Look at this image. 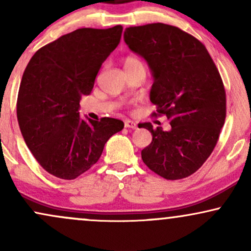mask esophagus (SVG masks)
I'll return each instance as SVG.
<instances>
[{"label": "esophagus", "mask_w": 251, "mask_h": 251, "mask_svg": "<svg viewBox=\"0 0 251 251\" xmlns=\"http://www.w3.org/2000/svg\"><path fill=\"white\" fill-rule=\"evenodd\" d=\"M125 127L126 128H132V129H135L138 127L137 123L132 122V120H125Z\"/></svg>", "instance_id": "34e87169"}]
</instances>
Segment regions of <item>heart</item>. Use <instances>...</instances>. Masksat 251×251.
<instances>
[{"instance_id": "1", "label": "heart", "mask_w": 251, "mask_h": 251, "mask_svg": "<svg viewBox=\"0 0 251 251\" xmlns=\"http://www.w3.org/2000/svg\"><path fill=\"white\" fill-rule=\"evenodd\" d=\"M137 65H143L140 62V60H138L134 56H127L124 60V67H129V66H137Z\"/></svg>"}]
</instances>
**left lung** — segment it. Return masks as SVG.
I'll list each match as a JSON object with an SVG mask.
<instances>
[{"label":"left lung","mask_w":251,"mask_h":251,"mask_svg":"<svg viewBox=\"0 0 251 251\" xmlns=\"http://www.w3.org/2000/svg\"><path fill=\"white\" fill-rule=\"evenodd\" d=\"M124 40L148 62L153 85L150 100L165 114L171 128L149 129L152 142L143 162L165 179L195 174L214 151L226 120V91L205 46L179 28L164 24L129 27Z\"/></svg>","instance_id":"left-lung-1"}]
</instances>
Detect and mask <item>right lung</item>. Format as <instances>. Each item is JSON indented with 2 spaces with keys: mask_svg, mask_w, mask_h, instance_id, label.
I'll return each mask as SVG.
<instances>
[{
  "mask_svg": "<svg viewBox=\"0 0 251 251\" xmlns=\"http://www.w3.org/2000/svg\"><path fill=\"white\" fill-rule=\"evenodd\" d=\"M123 27L81 28L43 46L25 67L17 120L40 165L61 179H74L99 160L107 140L124 128L114 118H80L102 62L117 48Z\"/></svg>",
  "mask_w": 251,
  "mask_h": 251,
  "instance_id": "1",
  "label": "right lung"
}]
</instances>
